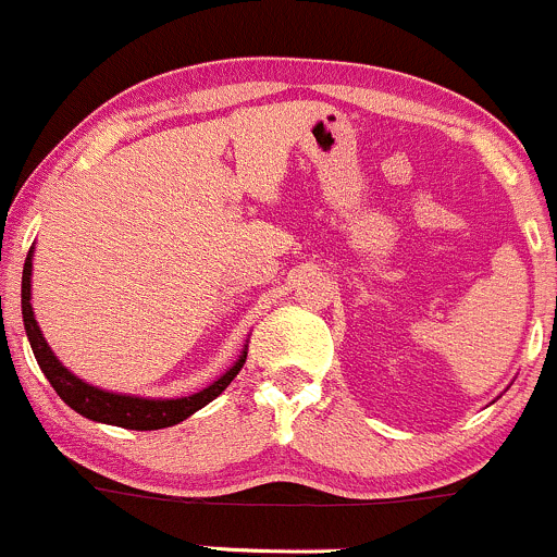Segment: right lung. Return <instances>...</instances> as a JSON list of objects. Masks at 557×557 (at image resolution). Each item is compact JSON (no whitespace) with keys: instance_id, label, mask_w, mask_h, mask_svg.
I'll use <instances>...</instances> for the list:
<instances>
[{"instance_id":"obj_1","label":"right lung","mask_w":557,"mask_h":557,"mask_svg":"<svg viewBox=\"0 0 557 557\" xmlns=\"http://www.w3.org/2000/svg\"><path fill=\"white\" fill-rule=\"evenodd\" d=\"M21 313H24L26 338H29L32 351H35L37 366L46 373V379L51 382V387L57 389L59 398H62L70 409L84 414L86 420L104 422V425H119L126 428V431H159V428H170L184 422L186 417L200 411L202 406H208L213 398H219V395L227 389V384L233 382V379L238 376L240 368H244L246 349H249V346H244V351H240L238 360L227 368V373H222L216 382L208 384L200 393L186 395V398H137V395L108 393V389L94 387V384L78 379L73 371H67V368L57 360V355L51 351L48 341L42 338V330L40 324H37L35 311H32V251L26 255L24 278H21Z\"/></svg>"}]
</instances>
